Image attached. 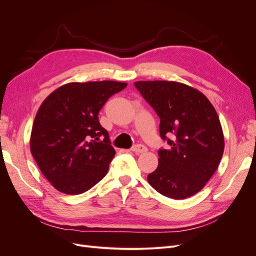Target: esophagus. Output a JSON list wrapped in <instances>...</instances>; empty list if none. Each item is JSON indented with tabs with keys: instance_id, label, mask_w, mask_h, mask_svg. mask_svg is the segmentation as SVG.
I'll return each mask as SVG.
<instances>
[{
	"instance_id": "obj_1",
	"label": "esophagus",
	"mask_w": 256,
	"mask_h": 256,
	"mask_svg": "<svg viewBox=\"0 0 256 256\" xmlns=\"http://www.w3.org/2000/svg\"><path fill=\"white\" fill-rule=\"evenodd\" d=\"M131 150L136 152V154H141V152H145L147 150V148H146V146L143 144H136V145L131 147Z\"/></svg>"
}]
</instances>
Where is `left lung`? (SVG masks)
Wrapping results in <instances>:
<instances>
[{"instance_id":"left-lung-1","label":"left lung","mask_w":256,"mask_h":256,"mask_svg":"<svg viewBox=\"0 0 256 256\" xmlns=\"http://www.w3.org/2000/svg\"><path fill=\"white\" fill-rule=\"evenodd\" d=\"M134 86L159 116L160 136L168 145L158 150V168L147 180L168 198L194 196L216 172L224 150L214 108L202 92L182 83L138 81Z\"/></svg>"}]
</instances>
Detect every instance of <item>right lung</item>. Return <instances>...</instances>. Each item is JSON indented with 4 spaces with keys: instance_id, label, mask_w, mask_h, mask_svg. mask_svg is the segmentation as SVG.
Here are the masks:
<instances>
[{
    "instance_id": "right-lung-1",
    "label": "right lung",
    "mask_w": 256,
    "mask_h": 256,
    "mask_svg": "<svg viewBox=\"0 0 256 256\" xmlns=\"http://www.w3.org/2000/svg\"><path fill=\"white\" fill-rule=\"evenodd\" d=\"M126 86L115 81L68 83L44 99L33 124L30 152L56 190L81 194L106 175L115 150L98 114Z\"/></svg>"
}]
</instances>
